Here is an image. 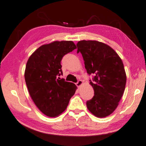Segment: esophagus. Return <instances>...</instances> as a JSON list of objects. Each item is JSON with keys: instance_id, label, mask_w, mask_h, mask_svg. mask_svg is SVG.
I'll use <instances>...</instances> for the list:
<instances>
[{"instance_id": "obj_1", "label": "esophagus", "mask_w": 146, "mask_h": 146, "mask_svg": "<svg viewBox=\"0 0 146 146\" xmlns=\"http://www.w3.org/2000/svg\"><path fill=\"white\" fill-rule=\"evenodd\" d=\"M82 84H83V82H82V80H79L78 82L76 83V86L78 87H80Z\"/></svg>"}]
</instances>
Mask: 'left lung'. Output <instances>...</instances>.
I'll list each match as a JSON object with an SVG mask.
<instances>
[{
  "label": "left lung",
  "instance_id": "8db88e82",
  "mask_svg": "<svg viewBox=\"0 0 146 146\" xmlns=\"http://www.w3.org/2000/svg\"><path fill=\"white\" fill-rule=\"evenodd\" d=\"M77 46L87 73L94 75V82H90L94 95L86 102L88 110L96 117L108 116L117 108L125 90L126 75L122 59L102 42L82 40Z\"/></svg>",
  "mask_w": 146,
  "mask_h": 146
}]
</instances>
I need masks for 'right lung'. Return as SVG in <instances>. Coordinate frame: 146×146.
<instances>
[{
  "instance_id": "add662e5",
  "label": "right lung",
  "mask_w": 146,
  "mask_h": 146,
  "mask_svg": "<svg viewBox=\"0 0 146 146\" xmlns=\"http://www.w3.org/2000/svg\"><path fill=\"white\" fill-rule=\"evenodd\" d=\"M76 48L71 41H56L40 46L28 60L24 72L28 90L35 105L47 116L60 115L78 88L58 77L62 75V57Z\"/></svg>"
}]
</instances>
